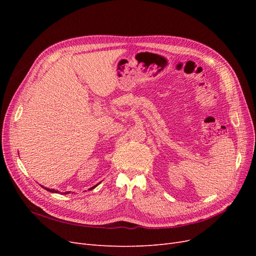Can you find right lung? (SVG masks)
I'll return each mask as SVG.
<instances>
[{
    "instance_id": "obj_1",
    "label": "right lung",
    "mask_w": 256,
    "mask_h": 256,
    "mask_svg": "<svg viewBox=\"0 0 256 256\" xmlns=\"http://www.w3.org/2000/svg\"><path fill=\"white\" fill-rule=\"evenodd\" d=\"M100 184V182H99ZM99 184H95L94 186V187H92V188H90L88 190H92V189H94V188H96L97 187V186ZM42 188H44V187H42ZM46 190H47V191H49V192H52V193H58V190H54V189H49V188H44ZM69 193H70V192H69V191H66V192H64V194H69Z\"/></svg>"
}]
</instances>
